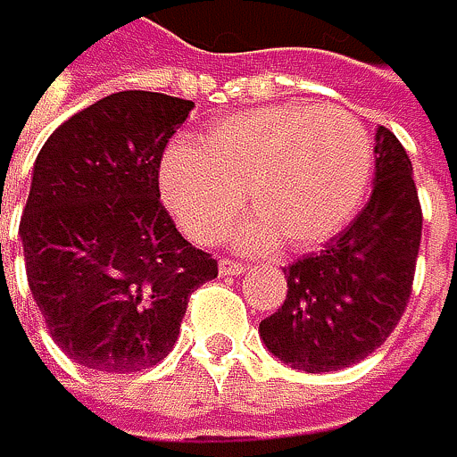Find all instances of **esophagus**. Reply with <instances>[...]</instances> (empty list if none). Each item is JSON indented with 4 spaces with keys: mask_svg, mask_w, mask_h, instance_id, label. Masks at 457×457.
<instances>
[{
    "mask_svg": "<svg viewBox=\"0 0 457 457\" xmlns=\"http://www.w3.org/2000/svg\"><path fill=\"white\" fill-rule=\"evenodd\" d=\"M219 271H221L224 277H238V274L246 271V266H244V262H238V260L224 257V260H219Z\"/></svg>",
    "mask_w": 457,
    "mask_h": 457,
    "instance_id": "esophagus-1",
    "label": "esophagus"
}]
</instances>
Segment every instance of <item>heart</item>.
<instances>
[{"mask_svg": "<svg viewBox=\"0 0 457 457\" xmlns=\"http://www.w3.org/2000/svg\"><path fill=\"white\" fill-rule=\"evenodd\" d=\"M373 178V139L345 109L279 106L219 122L200 150L172 147L162 197L188 238L213 244L241 216L238 244L310 249L351 221Z\"/></svg>", "mask_w": 457, "mask_h": 457, "instance_id": "1", "label": "heart"}]
</instances>
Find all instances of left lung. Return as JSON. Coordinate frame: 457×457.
Wrapping results in <instances>:
<instances>
[{
    "instance_id": "1",
    "label": "left lung",
    "mask_w": 457,
    "mask_h": 457,
    "mask_svg": "<svg viewBox=\"0 0 457 457\" xmlns=\"http://www.w3.org/2000/svg\"><path fill=\"white\" fill-rule=\"evenodd\" d=\"M373 180L370 203L345 230L285 269V304L260 320V340L293 370L331 373L361 361L409 304L422 208L409 153L384 126Z\"/></svg>"
}]
</instances>
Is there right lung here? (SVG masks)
Masks as SVG:
<instances>
[{
    "label": "right lung",
    "mask_w": 457,
    "mask_h": 457,
    "mask_svg": "<svg viewBox=\"0 0 457 457\" xmlns=\"http://www.w3.org/2000/svg\"><path fill=\"white\" fill-rule=\"evenodd\" d=\"M191 101L112 93L81 109L37 153L19 236L48 335L98 373L159 364L188 295L216 279L162 205L159 170Z\"/></svg>",
    "instance_id": "right-lung-1"
}]
</instances>
